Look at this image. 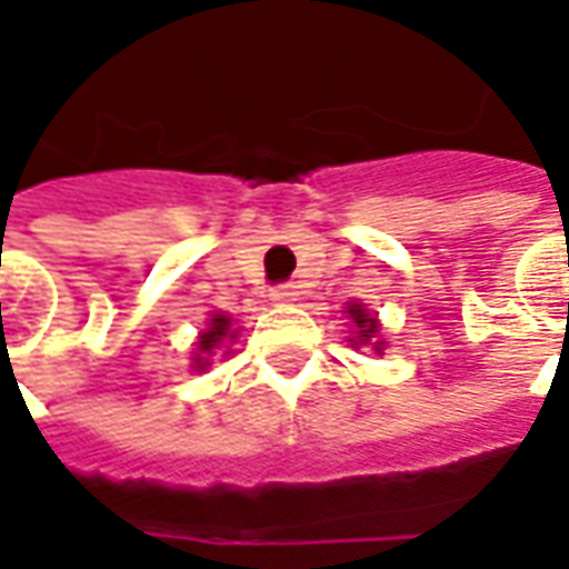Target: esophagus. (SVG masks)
Returning <instances> with one entry per match:
<instances>
[{
	"mask_svg": "<svg viewBox=\"0 0 569 569\" xmlns=\"http://www.w3.org/2000/svg\"><path fill=\"white\" fill-rule=\"evenodd\" d=\"M296 298L298 289L292 283H280L271 289V301H277V305H289V301H296Z\"/></svg>",
	"mask_w": 569,
	"mask_h": 569,
	"instance_id": "esophagus-1",
	"label": "esophagus"
}]
</instances>
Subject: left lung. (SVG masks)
Wrapping results in <instances>:
<instances>
[{"mask_svg":"<svg viewBox=\"0 0 569 569\" xmlns=\"http://www.w3.org/2000/svg\"><path fill=\"white\" fill-rule=\"evenodd\" d=\"M350 317H353V322L359 326V341L366 345V341H371L375 338V332H378V322H375V317H369L366 310L359 308V305H350V310H347Z\"/></svg>","mask_w":569,"mask_h":569,"instance_id":"obj_1","label":"left lung"}]
</instances>
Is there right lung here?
<instances>
[{
    "label": "right lung",
    "instance_id": "add662e5",
    "mask_svg": "<svg viewBox=\"0 0 569 569\" xmlns=\"http://www.w3.org/2000/svg\"><path fill=\"white\" fill-rule=\"evenodd\" d=\"M228 332H231V320H228V317H222V313H216L210 322V329L200 335V341H198L200 353H212V350H216V347L222 345L224 338H228ZM198 362H200L198 369H203V366H207V359H198Z\"/></svg>",
    "mask_w": 569,
    "mask_h": 569
}]
</instances>
